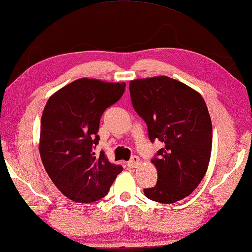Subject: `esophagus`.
Masks as SVG:
<instances>
[{"mask_svg": "<svg viewBox=\"0 0 252 252\" xmlns=\"http://www.w3.org/2000/svg\"><path fill=\"white\" fill-rule=\"evenodd\" d=\"M127 165L129 168H137V167L140 165V158L138 156H132L130 160L127 161Z\"/></svg>", "mask_w": 252, "mask_h": 252, "instance_id": "esophagus-1", "label": "esophagus"}]
</instances>
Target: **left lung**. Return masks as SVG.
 <instances>
[{"label":"left lung","mask_w":252,"mask_h":252,"mask_svg":"<svg viewBox=\"0 0 252 252\" xmlns=\"http://www.w3.org/2000/svg\"><path fill=\"white\" fill-rule=\"evenodd\" d=\"M129 91L133 109L147 123L150 140L165 143L152 159L158 182L144 189V195L161 204L186 198L203 180L211 155L212 125L204 98L165 75L132 80Z\"/></svg>","instance_id":"8db88e82"}]
</instances>
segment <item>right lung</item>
Returning a JSON list of instances; mask_svg holds the SVG:
<instances>
[{"label":"right lung","mask_w":252,"mask_h":252,"mask_svg":"<svg viewBox=\"0 0 252 252\" xmlns=\"http://www.w3.org/2000/svg\"><path fill=\"white\" fill-rule=\"evenodd\" d=\"M125 91V83L75 80L54 93L41 119L38 151L47 175L65 197L93 203L108 194L123 167L94 149L100 117Z\"/></svg>","instance_id":"1"}]
</instances>
